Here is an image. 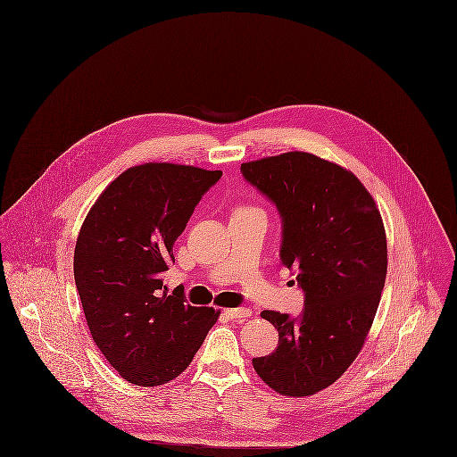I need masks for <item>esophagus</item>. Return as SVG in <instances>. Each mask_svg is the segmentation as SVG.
Returning a JSON list of instances; mask_svg holds the SVG:
<instances>
[{
	"label": "esophagus",
	"mask_w": 457,
	"mask_h": 457,
	"mask_svg": "<svg viewBox=\"0 0 457 457\" xmlns=\"http://www.w3.org/2000/svg\"><path fill=\"white\" fill-rule=\"evenodd\" d=\"M224 314L229 320H244L251 316V309H244V307H235V309H224Z\"/></svg>",
	"instance_id": "esophagus-1"
}]
</instances>
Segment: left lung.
Segmentation results:
<instances>
[{"label":"left lung","instance_id":"8db88e82","mask_svg":"<svg viewBox=\"0 0 457 457\" xmlns=\"http://www.w3.org/2000/svg\"><path fill=\"white\" fill-rule=\"evenodd\" d=\"M242 177L278 212L280 262L303 291L300 316L263 311L278 346L253 359L260 378L293 397L332 385L359 355L386 275V238L359 179L312 154L245 162Z\"/></svg>","mask_w":457,"mask_h":457}]
</instances>
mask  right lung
Here are the masks:
<instances>
[{
	"mask_svg": "<svg viewBox=\"0 0 457 457\" xmlns=\"http://www.w3.org/2000/svg\"><path fill=\"white\" fill-rule=\"evenodd\" d=\"M222 171L154 162L127 170L87 215L74 277L93 341L111 367L139 386L164 385L192 362L217 321L164 274L173 245Z\"/></svg>",
	"mask_w": 457,
	"mask_h": 457,
	"instance_id": "1",
	"label": "right lung"
}]
</instances>
